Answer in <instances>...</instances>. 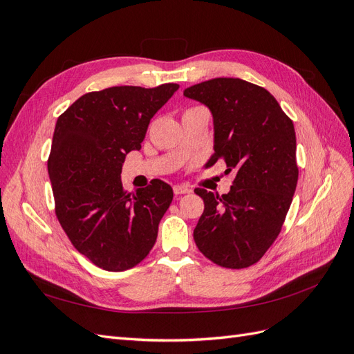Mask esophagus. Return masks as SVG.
Segmentation results:
<instances>
[{
  "label": "esophagus",
  "mask_w": 354,
  "mask_h": 354,
  "mask_svg": "<svg viewBox=\"0 0 354 354\" xmlns=\"http://www.w3.org/2000/svg\"><path fill=\"white\" fill-rule=\"evenodd\" d=\"M173 190H174V194L178 196V195H186V194H190V189L187 187V186H185V185H176L174 187H173Z\"/></svg>",
  "instance_id": "1"
}]
</instances>
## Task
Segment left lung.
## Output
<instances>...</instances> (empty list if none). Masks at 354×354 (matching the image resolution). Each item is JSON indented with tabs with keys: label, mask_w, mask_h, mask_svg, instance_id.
Returning <instances> with one entry per match:
<instances>
[{
	"label": "left lung",
	"mask_w": 354,
	"mask_h": 354,
	"mask_svg": "<svg viewBox=\"0 0 354 354\" xmlns=\"http://www.w3.org/2000/svg\"><path fill=\"white\" fill-rule=\"evenodd\" d=\"M212 115L214 153L234 171L229 194L195 189L203 212L194 230L199 251L221 267L259 261L279 234L298 180L294 124L273 95L239 78H214L186 88Z\"/></svg>",
	"instance_id": "left-lung-1"
}]
</instances>
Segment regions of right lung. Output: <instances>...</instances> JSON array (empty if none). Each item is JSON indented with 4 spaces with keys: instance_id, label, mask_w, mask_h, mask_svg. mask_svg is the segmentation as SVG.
<instances>
[{
    "instance_id": "add662e5",
    "label": "right lung",
    "mask_w": 354,
    "mask_h": 354,
    "mask_svg": "<svg viewBox=\"0 0 354 354\" xmlns=\"http://www.w3.org/2000/svg\"><path fill=\"white\" fill-rule=\"evenodd\" d=\"M178 90L111 87L81 95L56 122L48 176L56 216L72 245L103 270L131 269L151 252L173 189L162 180L128 194L127 153L140 151L153 115Z\"/></svg>"
}]
</instances>
